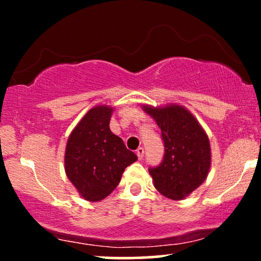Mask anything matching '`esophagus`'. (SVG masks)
Returning <instances> with one entry per match:
<instances>
[{
    "label": "esophagus",
    "mask_w": 261,
    "mask_h": 261,
    "mask_svg": "<svg viewBox=\"0 0 261 261\" xmlns=\"http://www.w3.org/2000/svg\"><path fill=\"white\" fill-rule=\"evenodd\" d=\"M136 154H137V157H139V160H142L143 155H145V149H143L142 147H139L136 151Z\"/></svg>",
    "instance_id": "obj_1"
}]
</instances>
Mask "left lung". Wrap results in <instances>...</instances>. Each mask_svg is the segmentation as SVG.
I'll return each mask as SVG.
<instances>
[{
    "mask_svg": "<svg viewBox=\"0 0 261 261\" xmlns=\"http://www.w3.org/2000/svg\"><path fill=\"white\" fill-rule=\"evenodd\" d=\"M157 122L164 143L163 160L149 167L154 187L164 196L180 200L205 181L211 164V149L196 119L179 106L143 108Z\"/></svg>",
    "mask_w": 261,
    "mask_h": 261,
    "instance_id": "left-lung-1",
    "label": "left lung"
}]
</instances>
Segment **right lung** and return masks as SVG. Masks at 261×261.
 Listing matches in <instances>:
<instances>
[{
    "label": "right lung",
    "instance_id": "obj_1",
    "mask_svg": "<svg viewBox=\"0 0 261 261\" xmlns=\"http://www.w3.org/2000/svg\"><path fill=\"white\" fill-rule=\"evenodd\" d=\"M112 108L89 110L70 135L66 146L67 178L88 201H100L119 185L125 168L137 155L109 128Z\"/></svg>",
    "mask_w": 261,
    "mask_h": 261
}]
</instances>
